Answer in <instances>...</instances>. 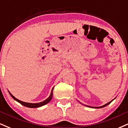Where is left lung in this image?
Here are the masks:
<instances>
[{"mask_svg":"<svg viewBox=\"0 0 128 128\" xmlns=\"http://www.w3.org/2000/svg\"><path fill=\"white\" fill-rule=\"evenodd\" d=\"M113 100H112L111 102H108V103H107V104H106L105 105H104V106H100V107H90V106H88V107H89V108H104V107H106V106H108V105L110 103V102H112Z\"/></svg>","mask_w":128,"mask_h":128,"instance_id":"obj_1","label":"left lung"}]
</instances>
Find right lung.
Listing matches in <instances>:
<instances>
[{
    "label": "right lung",
    "mask_w": 128,
    "mask_h": 128,
    "mask_svg": "<svg viewBox=\"0 0 128 128\" xmlns=\"http://www.w3.org/2000/svg\"><path fill=\"white\" fill-rule=\"evenodd\" d=\"M53 89H52V92H51V94H50L49 97L47 98L46 100L43 101V102H38V103H29V102H22V101H20V100H18L17 98H16L15 97H14V96H12L10 92H9V94H10L11 97L13 98L14 100L16 101V102H20V103L22 105L24 106H26V107H27V108H39V107L42 106L48 103V102H50V101L52 100V97H53Z\"/></svg>",
    "instance_id": "1"
}]
</instances>
